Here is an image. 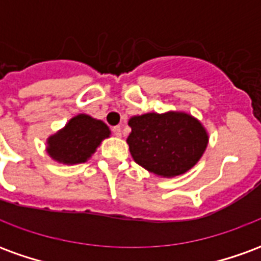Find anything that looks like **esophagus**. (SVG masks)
Returning a JSON list of instances; mask_svg holds the SVG:
<instances>
[{
	"mask_svg": "<svg viewBox=\"0 0 261 261\" xmlns=\"http://www.w3.org/2000/svg\"><path fill=\"white\" fill-rule=\"evenodd\" d=\"M112 131H113V134L116 137H121V127H120V125H116V127H113V128H112Z\"/></svg>",
	"mask_w": 261,
	"mask_h": 261,
	"instance_id": "esophagus-1",
	"label": "esophagus"
}]
</instances>
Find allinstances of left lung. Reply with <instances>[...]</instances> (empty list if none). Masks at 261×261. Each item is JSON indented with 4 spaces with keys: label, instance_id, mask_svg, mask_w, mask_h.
I'll use <instances>...</instances> for the list:
<instances>
[{
    "label": "left lung",
    "instance_id": "1",
    "mask_svg": "<svg viewBox=\"0 0 261 261\" xmlns=\"http://www.w3.org/2000/svg\"><path fill=\"white\" fill-rule=\"evenodd\" d=\"M128 125L131 156L140 166L164 177L187 172L207 148L205 130L186 113H147L131 117Z\"/></svg>",
    "mask_w": 261,
    "mask_h": 261
}]
</instances>
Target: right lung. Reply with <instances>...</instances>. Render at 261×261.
Masks as SVG:
<instances>
[{"mask_svg":"<svg viewBox=\"0 0 261 261\" xmlns=\"http://www.w3.org/2000/svg\"><path fill=\"white\" fill-rule=\"evenodd\" d=\"M109 134L110 130L103 121L80 114L69 120L64 130L48 138L47 151L63 164H82Z\"/></svg>","mask_w":261,"mask_h":261,"instance_id":"add662e5","label":"right lung"}]
</instances>
